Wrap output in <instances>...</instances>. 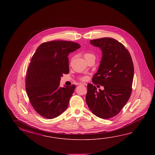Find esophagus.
I'll return each instance as SVG.
<instances>
[{
    "label": "esophagus",
    "instance_id": "esophagus-1",
    "mask_svg": "<svg viewBox=\"0 0 155 155\" xmlns=\"http://www.w3.org/2000/svg\"><path fill=\"white\" fill-rule=\"evenodd\" d=\"M79 84L81 85H84V86H86L87 85V84L85 83H81Z\"/></svg>",
    "mask_w": 155,
    "mask_h": 155
}]
</instances>
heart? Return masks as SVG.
<instances>
[{
  "label": "heart",
  "mask_w": 155,
  "mask_h": 155,
  "mask_svg": "<svg viewBox=\"0 0 155 155\" xmlns=\"http://www.w3.org/2000/svg\"><path fill=\"white\" fill-rule=\"evenodd\" d=\"M84 58L85 59H86L89 58L90 57H94V54H92L91 53H86L84 54ZM86 79V77H82L81 78V79H83V80H84V79Z\"/></svg>",
  "instance_id": "heart-1"
}]
</instances>
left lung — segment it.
<instances>
[{"label":"left lung","mask_w":155,"mask_h":155,"mask_svg":"<svg viewBox=\"0 0 155 155\" xmlns=\"http://www.w3.org/2000/svg\"><path fill=\"white\" fill-rule=\"evenodd\" d=\"M90 43L98 47L102 53L92 83L104 86V89L97 91L94 85L87 84L86 104L94 115L109 119L119 114L131 96L134 64L129 51L114 38L97 39Z\"/></svg>","instance_id":"left-lung-1"}]
</instances>
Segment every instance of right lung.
I'll return each instance as SVG.
<instances>
[{
    "label": "right lung",
    "instance_id": "obj_1",
    "mask_svg": "<svg viewBox=\"0 0 155 155\" xmlns=\"http://www.w3.org/2000/svg\"><path fill=\"white\" fill-rule=\"evenodd\" d=\"M78 43L57 41L41 44L31 60L26 77V90L31 103L42 117L52 119L66 110L76 85L59 86L63 74H69L70 53Z\"/></svg>",
    "mask_w": 155,
    "mask_h": 155
}]
</instances>
